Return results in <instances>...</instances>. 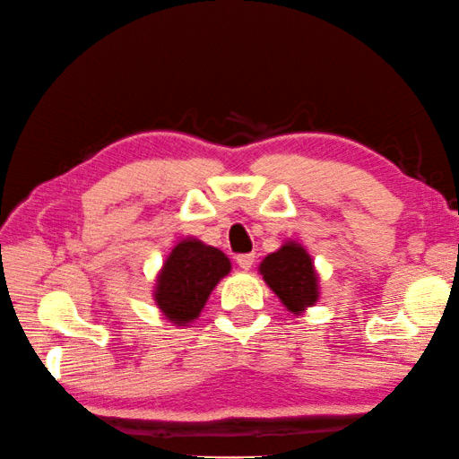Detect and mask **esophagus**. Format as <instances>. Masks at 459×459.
<instances>
[{
    "instance_id": "1",
    "label": "esophagus",
    "mask_w": 459,
    "mask_h": 459,
    "mask_svg": "<svg viewBox=\"0 0 459 459\" xmlns=\"http://www.w3.org/2000/svg\"><path fill=\"white\" fill-rule=\"evenodd\" d=\"M254 260H256V256H254V254H238V256H236L238 266L242 268V270H250L252 264H254Z\"/></svg>"
}]
</instances>
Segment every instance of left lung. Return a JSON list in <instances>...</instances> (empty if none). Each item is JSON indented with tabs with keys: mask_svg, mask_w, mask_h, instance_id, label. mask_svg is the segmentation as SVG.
<instances>
[{
	"mask_svg": "<svg viewBox=\"0 0 459 459\" xmlns=\"http://www.w3.org/2000/svg\"><path fill=\"white\" fill-rule=\"evenodd\" d=\"M260 274L290 313L299 315L317 303V273L311 256L300 244L287 242L281 250L268 254L260 264Z\"/></svg>",
	"mask_w": 459,
	"mask_h": 459,
	"instance_id": "obj_1",
	"label": "left lung"
}]
</instances>
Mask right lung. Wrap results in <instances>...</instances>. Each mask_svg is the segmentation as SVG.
Instances as JSON below:
<instances>
[{
    "label": "right lung",
    "instance_id": "1",
    "mask_svg": "<svg viewBox=\"0 0 459 459\" xmlns=\"http://www.w3.org/2000/svg\"><path fill=\"white\" fill-rule=\"evenodd\" d=\"M230 268V258L217 247L205 246L195 238L180 239L156 279V305L177 325L191 323L199 317L215 284Z\"/></svg>",
    "mask_w": 459,
    "mask_h": 459
}]
</instances>
